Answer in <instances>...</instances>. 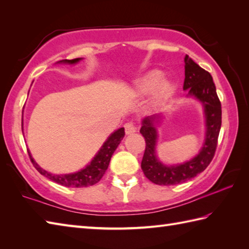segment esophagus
I'll return each mask as SVG.
<instances>
[{"instance_id":"obj_1","label":"esophagus","mask_w":249,"mask_h":249,"mask_svg":"<svg viewBox=\"0 0 249 249\" xmlns=\"http://www.w3.org/2000/svg\"><path fill=\"white\" fill-rule=\"evenodd\" d=\"M125 127V133L126 135H130V134H134L136 131V126L134 125L133 122H128V123H126L124 125Z\"/></svg>"}]
</instances>
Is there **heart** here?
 <instances>
[{
  "label": "heart",
  "mask_w": 249,
  "mask_h": 249,
  "mask_svg": "<svg viewBox=\"0 0 249 249\" xmlns=\"http://www.w3.org/2000/svg\"><path fill=\"white\" fill-rule=\"evenodd\" d=\"M163 73L160 71H152L147 72L134 86V93L138 96H146L154 90V97L156 100H165L169 98L176 91L174 84L169 80L162 81Z\"/></svg>",
  "instance_id": "b5f03b06"
}]
</instances>
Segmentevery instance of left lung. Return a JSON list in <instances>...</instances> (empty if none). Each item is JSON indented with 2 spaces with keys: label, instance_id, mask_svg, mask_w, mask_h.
I'll use <instances>...</instances> for the list:
<instances>
[{
  "label": "left lung",
  "instance_id": "8db88e82",
  "mask_svg": "<svg viewBox=\"0 0 249 249\" xmlns=\"http://www.w3.org/2000/svg\"><path fill=\"white\" fill-rule=\"evenodd\" d=\"M185 80L183 89L203 105L206 134L203 146L192 160L176 166H166L156 156L157 130L155 123L160 121V114H153L142 121L141 135L145 139V151L141 169L151 182L157 185H177L188 181L204 171L212 161L221 126V104L216 93L213 78L188 55L185 56Z\"/></svg>",
  "mask_w": 249,
  "mask_h": 249
}]
</instances>
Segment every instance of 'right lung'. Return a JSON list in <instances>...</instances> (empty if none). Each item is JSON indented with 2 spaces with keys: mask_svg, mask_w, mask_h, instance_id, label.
Segmentation results:
<instances>
[{
  "mask_svg": "<svg viewBox=\"0 0 249 249\" xmlns=\"http://www.w3.org/2000/svg\"><path fill=\"white\" fill-rule=\"evenodd\" d=\"M81 60V57H77V59L72 60H62L57 63H66V64H76ZM125 131L124 128L122 127L118 130H115L113 134H111L109 138L106 140L103 146L100 147V150L95 157L89 162L86 168L81 169L80 171L73 172L70 174H52L48 171L44 170L43 168H40L35 160L32 157L31 153L28 151L30 160L33 163L36 170L40 174H43L46 178H48L51 181H53L57 184H61L63 186L66 187H88L92 186V185L96 184L100 181V178L104 177L106 170L108 169L109 162L111 160V156L116 150V147L120 144L122 139L124 138Z\"/></svg>",
  "mask_w": 249,
  "mask_h": 249,
  "instance_id": "1",
  "label": "right lung"
}]
</instances>
